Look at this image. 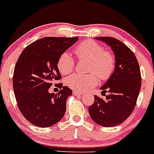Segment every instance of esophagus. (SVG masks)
<instances>
[{
    "label": "esophagus",
    "instance_id": "34e87169",
    "mask_svg": "<svg viewBox=\"0 0 154 154\" xmlns=\"http://www.w3.org/2000/svg\"><path fill=\"white\" fill-rule=\"evenodd\" d=\"M73 94H74V95H76V96H81V95H82V92H79V91H77V90L73 91Z\"/></svg>",
    "mask_w": 154,
    "mask_h": 154
}]
</instances>
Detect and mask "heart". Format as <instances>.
Returning a JSON list of instances; mask_svg holds the SVG:
<instances>
[{
  "label": "heart",
  "instance_id": "b5f03b06",
  "mask_svg": "<svg viewBox=\"0 0 154 154\" xmlns=\"http://www.w3.org/2000/svg\"><path fill=\"white\" fill-rule=\"evenodd\" d=\"M75 53L79 59L89 61L87 75L72 74L67 77L65 83L69 88L77 91H86L98 83L97 75L100 79L106 80L110 77L115 68V58L97 42L85 41L75 48ZM75 61L70 54L62 53L57 62V67L62 74H69L72 71Z\"/></svg>",
  "mask_w": 154,
  "mask_h": 154
}]
</instances>
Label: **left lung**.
Wrapping results in <instances>:
<instances>
[{
	"label": "left lung",
	"mask_w": 154,
	"mask_h": 154,
	"mask_svg": "<svg viewBox=\"0 0 154 154\" xmlns=\"http://www.w3.org/2000/svg\"><path fill=\"white\" fill-rule=\"evenodd\" d=\"M96 39L110 46L115 55V68L100 88L103 92H109L106 99L95 96L89 112L95 123L112 127L124 122L134 109L140 91V69L134 53L123 42L112 37H98Z\"/></svg>",
	"instance_id": "8db88e82"
}]
</instances>
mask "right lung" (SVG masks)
<instances>
[{
  "instance_id": "add662e5",
  "label": "right lung",
  "mask_w": 154,
  "mask_h": 154,
  "mask_svg": "<svg viewBox=\"0 0 154 154\" xmlns=\"http://www.w3.org/2000/svg\"><path fill=\"white\" fill-rule=\"evenodd\" d=\"M78 39L46 37L27 46L19 56L14 71V92L19 109L31 124L49 127L63 118L72 91L60 83L58 94L48 89L62 78L57 67L58 58Z\"/></svg>"
}]
</instances>
